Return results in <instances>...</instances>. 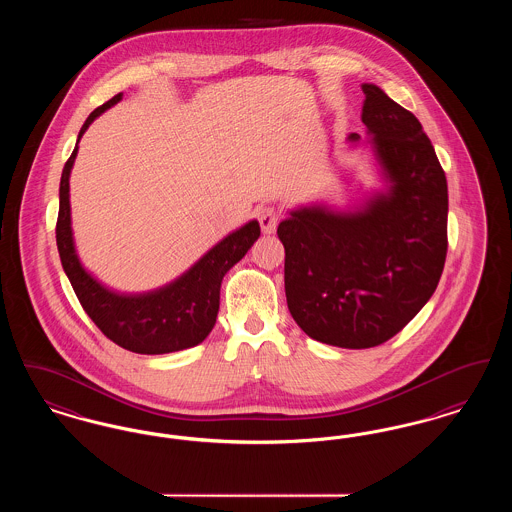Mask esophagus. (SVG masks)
I'll use <instances>...</instances> for the list:
<instances>
[{
	"label": "esophagus",
	"instance_id": "1",
	"mask_svg": "<svg viewBox=\"0 0 512 512\" xmlns=\"http://www.w3.org/2000/svg\"><path fill=\"white\" fill-rule=\"evenodd\" d=\"M257 220L261 224L263 234H274L276 226H278V220H280V215H278V211L274 207H261L257 211Z\"/></svg>",
	"mask_w": 512,
	"mask_h": 512
}]
</instances>
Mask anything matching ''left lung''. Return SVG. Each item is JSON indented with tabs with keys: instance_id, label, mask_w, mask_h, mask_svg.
Wrapping results in <instances>:
<instances>
[{
	"instance_id": "obj_1",
	"label": "left lung",
	"mask_w": 512,
	"mask_h": 512,
	"mask_svg": "<svg viewBox=\"0 0 512 512\" xmlns=\"http://www.w3.org/2000/svg\"><path fill=\"white\" fill-rule=\"evenodd\" d=\"M382 188L361 205H301L278 226L286 299L297 326L343 349L401 332L438 288L447 255V180L422 124L376 84H363ZM359 144V134H349Z\"/></svg>"
}]
</instances>
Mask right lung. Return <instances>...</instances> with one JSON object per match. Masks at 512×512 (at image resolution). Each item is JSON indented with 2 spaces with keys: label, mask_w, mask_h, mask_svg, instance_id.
<instances>
[{
  "label": "right lung",
  "mask_w": 512,
  "mask_h": 512,
  "mask_svg": "<svg viewBox=\"0 0 512 512\" xmlns=\"http://www.w3.org/2000/svg\"><path fill=\"white\" fill-rule=\"evenodd\" d=\"M121 99L122 94H117L92 111L78 132L73 155L61 174L55 238L63 270L71 280L80 305L99 330L132 353L163 355L194 347L209 336L217 322L222 278L257 242L261 228L257 220L245 222L244 226L224 236L219 244L213 245L186 272L157 290L122 293L101 284L92 272L84 268L76 253L69 178L80 138L101 113L117 105Z\"/></svg>",
  "instance_id": "obj_1"
}]
</instances>
